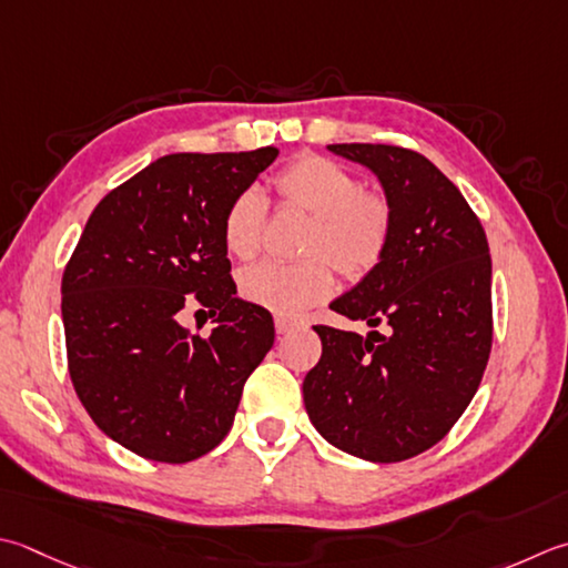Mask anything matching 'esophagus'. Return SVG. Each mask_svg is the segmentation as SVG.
<instances>
[{
  "instance_id": "obj_1",
  "label": "esophagus",
  "mask_w": 568,
  "mask_h": 568,
  "mask_svg": "<svg viewBox=\"0 0 568 568\" xmlns=\"http://www.w3.org/2000/svg\"><path fill=\"white\" fill-rule=\"evenodd\" d=\"M293 327H297V322L291 317H283V315H275V332L277 335H287Z\"/></svg>"
}]
</instances>
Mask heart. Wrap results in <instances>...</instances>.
I'll return each mask as SVG.
<instances>
[{
    "mask_svg": "<svg viewBox=\"0 0 568 568\" xmlns=\"http://www.w3.org/2000/svg\"><path fill=\"white\" fill-rule=\"evenodd\" d=\"M277 194L285 204L315 216L307 253L317 258L287 265L263 261L241 273L239 287L248 303L277 315H300L335 291V268L362 277L382 261L392 236V206L379 192H362L359 180L342 164L307 154L277 174ZM265 202L258 189H243L226 209L224 246L241 261L261 248Z\"/></svg>",
    "mask_w": 568,
    "mask_h": 568,
    "instance_id": "1",
    "label": "heart"
}]
</instances>
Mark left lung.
<instances>
[{"instance_id":"1","label":"left lung","mask_w":568,"mask_h":568,"mask_svg":"<svg viewBox=\"0 0 568 568\" xmlns=\"http://www.w3.org/2000/svg\"><path fill=\"white\" fill-rule=\"evenodd\" d=\"M362 164L392 206V236L374 271L332 310L386 332L317 325L307 416L332 446L372 463L428 450L463 416L493 347V261L483 224L424 154L394 144H327Z\"/></svg>"}]
</instances>
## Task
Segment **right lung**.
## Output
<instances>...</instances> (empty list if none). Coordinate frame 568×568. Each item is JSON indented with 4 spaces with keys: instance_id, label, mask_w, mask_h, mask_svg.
<instances>
[{
    "instance_id": "1",
    "label": "right lung",
    "mask_w": 568,
    "mask_h": 568,
    "mask_svg": "<svg viewBox=\"0 0 568 568\" xmlns=\"http://www.w3.org/2000/svg\"><path fill=\"white\" fill-rule=\"evenodd\" d=\"M275 158V148L164 154L93 209L65 265L73 388L95 426L142 458L189 463L214 450L273 347L268 310L236 295L221 226ZM186 294L215 315L209 338L179 325Z\"/></svg>"
}]
</instances>
